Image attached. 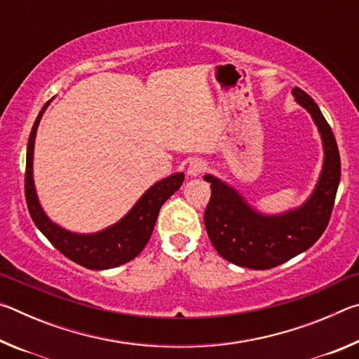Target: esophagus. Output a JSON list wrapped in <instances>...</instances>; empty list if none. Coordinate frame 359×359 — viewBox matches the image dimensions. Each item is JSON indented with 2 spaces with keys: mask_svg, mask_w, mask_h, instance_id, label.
<instances>
[{
  "mask_svg": "<svg viewBox=\"0 0 359 359\" xmlns=\"http://www.w3.org/2000/svg\"><path fill=\"white\" fill-rule=\"evenodd\" d=\"M204 171H208V163L203 160H193L190 161V165H188L187 175L188 177H198V175H201Z\"/></svg>",
  "mask_w": 359,
  "mask_h": 359,
  "instance_id": "obj_1",
  "label": "esophagus"
}]
</instances>
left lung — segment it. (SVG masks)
Listing matches in <instances>:
<instances>
[{
  "instance_id": "obj_1",
  "label": "left lung",
  "mask_w": 359,
  "mask_h": 359,
  "mask_svg": "<svg viewBox=\"0 0 359 359\" xmlns=\"http://www.w3.org/2000/svg\"><path fill=\"white\" fill-rule=\"evenodd\" d=\"M294 101L311 115L323 145V165L312 193L301 205L280 214H264L233 185L205 174L212 196L204 224L220 257L248 269H271L311 248L330 222L340 182V156L332 130L320 107L299 87L291 90Z\"/></svg>"
}]
</instances>
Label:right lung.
<instances>
[{
    "instance_id": "right-lung-1",
    "label": "right lung",
    "mask_w": 359,
    "mask_h": 359,
    "mask_svg": "<svg viewBox=\"0 0 359 359\" xmlns=\"http://www.w3.org/2000/svg\"><path fill=\"white\" fill-rule=\"evenodd\" d=\"M50 101L41 109L28 139L25 196L29 215L38 229L52 242L57 250L87 269L104 271L128 263L142 252L154 231L161 205L172 196L174 191L179 190L185 175L184 172H174L155 182L118 222L96 233H74V231L60 226L58 223L52 222L42 209L33 177L36 133Z\"/></svg>"
}]
</instances>
